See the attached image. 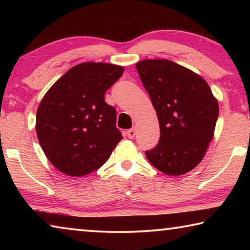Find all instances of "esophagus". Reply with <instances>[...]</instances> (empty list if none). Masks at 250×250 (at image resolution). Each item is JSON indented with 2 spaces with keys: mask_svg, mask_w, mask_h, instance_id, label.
I'll return each mask as SVG.
<instances>
[{
  "mask_svg": "<svg viewBox=\"0 0 250 250\" xmlns=\"http://www.w3.org/2000/svg\"><path fill=\"white\" fill-rule=\"evenodd\" d=\"M126 135H128L129 139H133L135 135V126H133V128H131L126 131Z\"/></svg>",
  "mask_w": 250,
  "mask_h": 250,
  "instance_id": "esophagus-1",
  "label": "esophagus"
}]
</instances>
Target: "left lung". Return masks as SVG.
<instances>
[{
    "label": "left lung",
    "instance_id": "obj_1",
    "mask_svg": "<svg viewBox=\"0 0 250 250\" xmlns=\"http://www.w3.org/2000/svg\"><path fill=\"white\" fill-rule=\"evenodd\" d=\"M137 70L160 124L146 159L167 175H182L204 158L214 135L218 103L201 76L167 59L139 62Z\"/></svg>",
    "mask_w": 250,
    "mask_h": 250
}]
</instances>
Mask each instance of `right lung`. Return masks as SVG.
<instances>
[{
    "instance_id": "1",
    "label": "right lung",
    "mask_w": 250,
    "mask_h": 250,
    "mask_svg": "<svg viewBox=\"0 0 250 250\" xmlns=\"http://www.w3.org/2000/svg\"><path fill=\"white\" fill-rule=\"evenodd\" d=\"M124 67L83 62L55 83L41 101L36 133L45 155L59 171L83 176L104 166L122 139L117 112L104 94Z\"/></svg>"
}]
</instances>
